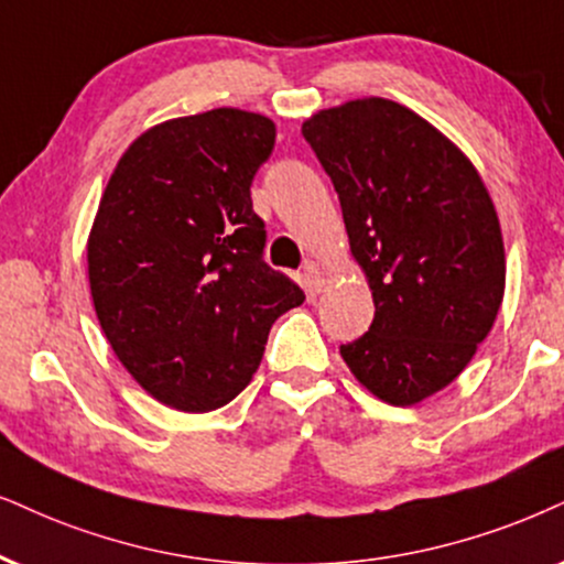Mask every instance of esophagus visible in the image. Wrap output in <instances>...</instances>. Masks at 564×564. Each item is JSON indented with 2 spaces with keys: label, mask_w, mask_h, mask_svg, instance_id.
I'll return each instance as SVG.
<instances>
[{
  "label": "esophagus",
  "mask_w": 564,
  "mask_h": 564,
  "mask_svg": "<svg viewBox=\"0 0 564 564\" xmlns=\"http://www.w3.org/2000/svg\"><path fill=\"white\" fill-rule=\"evenodd\" d=\"M304 278H306V283H310V289L317 291V294L327 286L325 268L319 265V262H315V260H306L304 262Z\"/></svg>",
  "instance_id": "34e87169"
}]
</instances>
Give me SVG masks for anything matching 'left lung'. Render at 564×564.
Returning a JSON list of instances; mask_svg holds the SVG:
<instances>
[{"mask_svg":"<svg viewBox=\"0 0 564 564\" xmlns=\"http://www.w3.org/2000/svg\"><path fill=\"white\" fill-rule=\"evenodd\" d=\"M302 134L338 192L375 299L372 325L340 356L380 401L422 403L468 367L500 312L495 203L455 142L388 98L312 113Z\"/></svg>","mask_w":564,"mask_h":564,"instance_id":"8db88e82","label":"left lung"}]
</instances>
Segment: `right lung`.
Here are the masks:
<instances>
[{
    "label": "right lung",
    "instance_id": "right-lung-1",
    "mask_svg": "<svg viewBox=\"0 0 564 564\" xmlns=\"http://www.w3.org/2000/svg\"><path fill=\"white\" fill-rule=\"evenodd\" d=\"M275 124L241 109L169 119L127 148L88 237L98 323L127 372L176 411L220 409L258 372L270 327L304 302L262 260L254 174Z\"/></svg>",
    "mask_w": 564,
    "mask_h": 564
}]
</instances>
